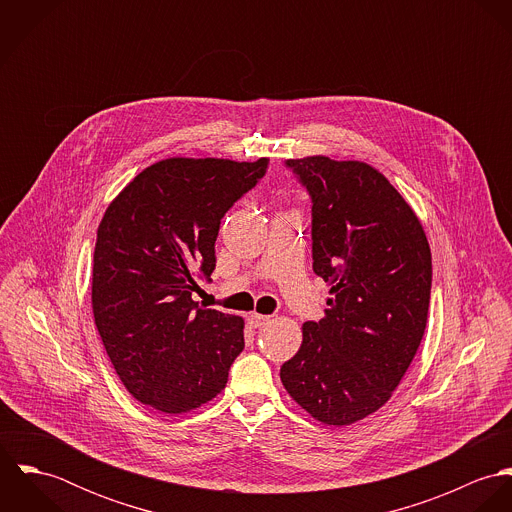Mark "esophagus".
<instances>
[{
	"mask_svg": "<svg viewBox=\"0 0 512 512\" xmlns=\"http://www.w3.org/2000/svg\"><path fill=\"white\" fill-rule=\"evenodd\" d=\"M268 321H270L268 315H260V313H250V315H248V323H250L252 327H262V325H266Z\"/></svg>",
	"mask_w": 512,
	"mask_h": 512,
	"instance_id": "esophagus-1",
	"label": "esophagus"
}]
</instances>
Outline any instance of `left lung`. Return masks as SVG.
<instances>
[{
  "instance_id": "1",
  "label": "left lung",
  "mask_w": 512,
  "mask_h": 512,
  "mask_svg": "<svg viewBox=\"0 0 512 512\" xmlns=\"http://www.w3.org/2000/svg\"><path fill=\"white\" fill-rule=\"evenodd\" d=\"M311 199L313 272L327 282L325 317L280 378L315 420L349 426L388 402L428 321L432 254L414 211L361 161L288 159Z\"/></svg>"
}]
</instances>
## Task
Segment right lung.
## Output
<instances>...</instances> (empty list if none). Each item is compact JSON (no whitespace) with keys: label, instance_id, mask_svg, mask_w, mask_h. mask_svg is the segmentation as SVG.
<instances>
[{"label":"right lung","instance_id":"obj_1","mask_svg":"<svg viewBox=\"0 0 512 512\" xmlns=\"http://www.w3.org/2000/svg\"><path fill=\"white\" fill-rule=\"evenodd\" d=\"M268 159L171 157L144 169L106 209L92 266V311L128 392L165 414L213 400L244 349V321L193 301L217 266L220 220Z\"/></svg>","mask_w":512,"mask_h":512}]
</instances>
